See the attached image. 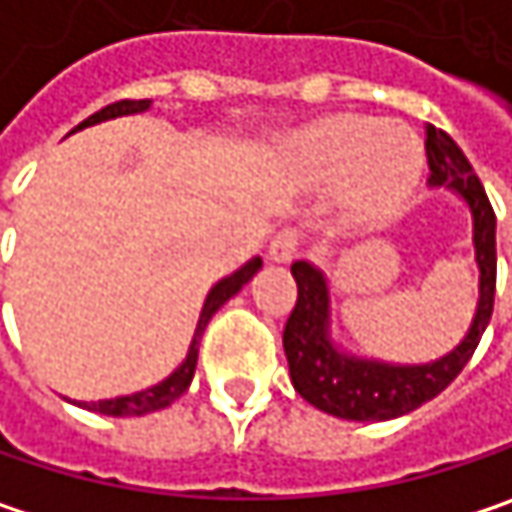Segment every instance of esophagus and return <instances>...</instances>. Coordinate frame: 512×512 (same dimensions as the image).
I'll return each mask as SVG.
<instances>
[{
	"instance_id": "obj_1",
	"label": "esophagus",
	"mask_w": 512,
	"mask_h": 512,
	"mask_svg": "<svg viewBox=\"0 0 512 512\" xmlns=\"http://www.w3.org/2000/svg\"><path fill=\"white\" fill-rule=\"evenodd\" d=\"M299 246H302V234L296 228H281L269 243V257L275 263H290L293 257L299 255Z\"/></svg>"
}]
</instances>
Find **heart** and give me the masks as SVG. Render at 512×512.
Here are the masks:
<instances>
[{
    "label": "heart",
    "instance_id": "obj_1",
    "mask_svg": "<svg viewBox=\"0 0 512 512\" xmlns=\"http://www.w3.org/2000/svg\"><path fill=\"white\" fill-rule=\"evenodd\" d=\"M296 166L313 187H340L343 210L369 222L401 208L416 190L425 149L407 125L343 114L304 131Z\"/></svg>",
    "mask_w": 512,
    "mask_h": 512
}]
</instances>
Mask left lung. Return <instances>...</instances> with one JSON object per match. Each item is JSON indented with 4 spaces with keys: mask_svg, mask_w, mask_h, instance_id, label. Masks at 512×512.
<instances>
[{
    "mask_svg": "<svg viewBox=\"0 0 512 512\" xmlns=\"http://www.w3.org/2000/svg\"><path fill=\"white\" fill-rule=\"evenodd\" d=\"M428 166L431 187H448L463 196L472 210V243L475 263L481 269L478 278V307L469 325V334L457 349L434 363L401 366L384 360H366L343 351L331 340V290L322 269L307 260L290 266L299 299L284 325V354L290 363V378L296 393L307 404L351 419V422H384L404 416L434 395H440L469 363L475 354L492 316L495 302V210L489 205L481 178L472 163L460 152V146L445 134L428 125Z\"/></svg>",
    "mask_w": 512,
    "mask_h": 512,
    "instance_id": "left-lung-1",
    "label": "left lung"
}]
</instances>
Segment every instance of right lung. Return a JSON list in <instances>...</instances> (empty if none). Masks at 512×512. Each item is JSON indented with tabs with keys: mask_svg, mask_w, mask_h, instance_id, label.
<instances>
[{
	"mask_svg": "<svg viewBox=\"0 0 512 512\" xmlns=\"http://www.w3.org/2000/svg\"><path fill=\"white\" fill-rule=\"evenodd\" d=\"M149 105H152V99H122V102H114V105L96 111L93 117H87L81 125H75L72 131H81V128L96 125V122H105V119L125 117V114H143V111H149ZM260 266H263V260H260V257H252V260L243 263L237 272H231L228 278H222L219 284L210 287L205 307H202V313H199V325H196L193 343H190V349H187V357H184V363H181L169 378H163L161 384H155V387H149V390H143V393L117 395V398H105V401H78V407L96 410V413H105V416H146V413H155V410L169 407L175 398H181V395L187 393L190 381H193L196 360H199V343H202V334H205V328H208L210 316H213L222 304L228 302L231 296H237V293L243 290V284L252 281V275H255Z\"/></svg>",
	"mask_w": 512,
	"mask_h": 512,
	"instance_id": "add662e5",
	"label": "right lung"
}]
</instances>
